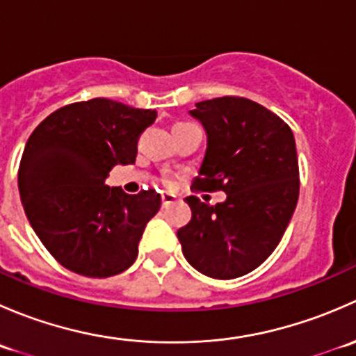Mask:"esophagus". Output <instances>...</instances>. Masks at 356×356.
I'll use <instances>...</instances> for the list:
<instances>
[{
  "label": "esophagus",
  "mask_w": 356,
  "mask_h": 356,
  "mask_svg": "<svg viewBox=\"0 0 356 356\" xmlns=\"http://www.w3.org/2000/svg\"><path fill=\"white\" fill-rule=\"evenodd\" d=\"M172 203H175V196L168 195V193H163V195H161V207H168V204Z\"/></svg>",
  "instance_id": "esophagus-1"
}]
</instances>
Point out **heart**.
Instances as JSON below:
<instances>
[{"label": "heart", "instance_id": "obj_1", "mask_svg": "<svg viewBox=\"0 0 356 356\" xmlns=\"http://www.w3.org/2000/svg\"><path fill=\"white\" fill-rule=\"evenodd\" d=\"M163 184H165V186H168V188H170V186H172V181H170V179H168V177H165V179H163Z\"/></svg>", "mask_w": 356, "mask_h": 356}]
</instances>
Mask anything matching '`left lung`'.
<instances>
[{"instance_id": "8db88e82", "label": "left lung", "mask_w": 356, "mask_h": 356, "mask_svg": "<svg viewBox=\"0 0 356 356\" xmlns=\"http://www.w3.org/2000/svg\"><path fill=\"white\" fill-rule=\"evenodd\" d=\"M207 131L193 188L222 189L215 207L188 196L191 220L177 231L186 260L213 279L264 264L288 229L300 195L296 143L282 118L246 98L224 96L189 111Z\"/></svg>"}]
</instances>
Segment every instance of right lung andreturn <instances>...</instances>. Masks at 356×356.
Listing matches in <instances>:
<instances>
[{"label":"right lung","instance_id":"right-lung-1","mask_svg":"<svg viewBox=\"0 0 356 356\" xmlns=\"http://www.w3.org/2000/svg\"><path fill=\"white\" fill-rule=\"evenodd\" d=\"M155 118V110L95 98L53 111L29 138L20 200L38 238L68 270L103 279L138 258L160 195H127L105 181L115 165L134 163L139 134Z\"/></svg>","mask_w":356,"mask_h":356}]
</instances>
